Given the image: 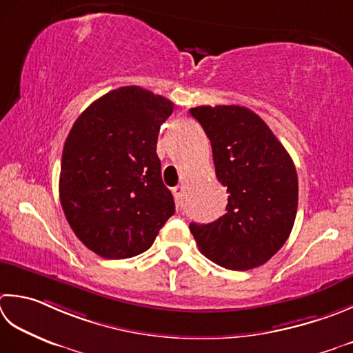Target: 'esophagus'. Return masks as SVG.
Returning a JSON list of instances; mask_svg holds the SVG:
<instances>
[{"mask_svg": "<svg viewBox=\"0 0 353 353\" xmlns=\"http://www.w3.org/2000/svg\"><path fill=\"white\" fill-rule=\"evenodd\" d=\"M183 192H185V186H182V185H177V186H174V188H172V194H174V199H176L177 205L182 203Z\"/></svg>", "mask_w": 353, "mask_h": 353, "instance_id": "obj_1", "label": "esophagus"}]
</instances>
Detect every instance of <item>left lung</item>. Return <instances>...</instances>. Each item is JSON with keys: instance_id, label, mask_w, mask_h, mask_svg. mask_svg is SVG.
Listing matches in <instances>:
<instances>
[{"instance_id": "8db88e82", "label": "left lung", "mask_w": 353, "mask_h": 353, "mask_svg": "<svg viewBox=\"0 0 353 353\" xmlns=\"http://www.w3.org/2000/svg\"><path fill=\"white\" fill-rule=\"evenodd\" d=\"M190 113L210 137L216 176L230 192L216 222L190 223L199 251L232 271L265 265L295 222L299 177L292 159L250 108L200 105Z\"/></svg>"}]
</instances>
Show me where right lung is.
<instances>
[{"label":"right lung","mask_w":353,"mask_h":353,"mask_svg":"<svg viewBox=\"0 0 353 353\" xmlns=\"http://www.w3.org/2000/svg\"><path fill=\"white\" fill-rule=\"evenodd\" d=\"M174 103L137 85L112 90L81 113L62 150L59 199L90 251L130 259L153 245L174 214L156 153Z\"/></svg>","instance_id":"obj_1"}]
</instances>
